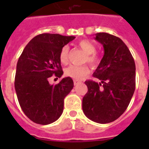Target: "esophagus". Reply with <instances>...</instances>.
Masks as SVG:
<instances>
[{"label": "esophagus", "mask_w": 149, "mask_h": 149, "mask_svg": "<svg viewBox=\"0 0 149 149\" xmlns=\"http://www.w3.org/2000/svg\"><path fill=\"white\" fill-rule=\"evenodd\" d=\"M73 83H74L75 86H77V85H78V84H80L81 82L79 81V80H77V79H74V80H73Z\"/></svg>", "instance_id": "34e87169"}]
</instances>
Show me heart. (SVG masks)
<instances>
[{
	"label": "heart",
	"mask_w": 149,
	"mask_h": 149,
	"mask_svg": "<svg viewBox=\"0 0 149 149\" xmlns=\"http://www.w3.org/2000/svg\"><path fill=\"white\" fill-rule=\"evenodd\" d=\"M78 46L86 54L85 62L93 67H96L100 63V57L96 53V46L88 40H82L78 43ZM69 47L65 45L59 52V60L63 64H67L69 62ZM90 73V69L87 65H70L65 70V75L74 79H81Z\"/></svg>",
	"instance_id": "b5f03b06"
}]
</instances>
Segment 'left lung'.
Returning <instances> with one entry per match:
<instances>
[{"mask_svg": "<svg viewBox=\"0 0 149 149\" xmlns=\"http://www.w3.org/2000/svg\"><path fill=\"white\" fill-rule=\"evenodd\" d=\"M104 55L93 72L97 83L87 80L83 111L91 120L107 124L117 120L127 109L135 90V63L120 38L105 32L96 34Z\"/></svg>", "mask_w": 149, "mask_h": 149, "instance_id": "obj_1", "label": "left lung"}]
</instances>
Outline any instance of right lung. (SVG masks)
Segmentation results:
<instances>
[{
	"mask_svg": "<svg viewBox=\"0 0 149 149\" xmlns=\"http://www.w3.org/2000/svg\"><path fill=\"white\" fill-rule=\"evenodd\" d=\"M75 36L44 33L25 46L16 67L15 88L24 114L39 125H49L63 113L64 98L73 88V81L65 77L56 85L49 83L55 75L63 74L59 52Z\"/></svg>",
	"mask_w": 149,
	"mask_h": 149,
	"instance_id": "1",
	"label": "right lung"
}]
</instances>
